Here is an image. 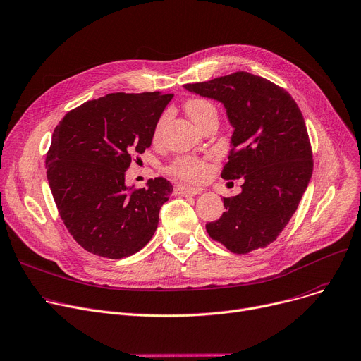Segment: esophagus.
<instances>
[{
    "instance_id": "1",
    "label": "esophagus",
    "mask_w": 361,
    "mask_h": 361,
    "mask_svg": "<svg viewBox=\"0 0 361 361\" xmlns=\"http://www.w3.org/2000/svg\"><path fill=\"white\" fill-rule=\"evenodd\" d=\"M175 190L178 195H185V197H194L202 192L201 188H192V186H185V185H178Z\"/></svg>"
}]
</instances>
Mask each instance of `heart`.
Segmentation results:
<instances>
[{"label": "heart", "mask_w": 361, "mask_h": 361, "mask_svg": "<svg viewBox=\"0 0 361 361\" xmlns=\"http://www.w3.org/2000/svg\"><path fill=\"white\" fill-rule=\"evenodd\" d=\"M185 111L189 115V118L192 119L197 125H201L209 116L217 115L216 106L204 97L189 99L185 103ZM164 123H166V115L160 116L154 125V130H153L154 140H159L161 137ZM167 172L179 180L194 183V182H201L207 176L208 164L205 163V160L195 156H180L169 164Z\"/></svg>", "instance_id": "obj_1"}]
</instances>
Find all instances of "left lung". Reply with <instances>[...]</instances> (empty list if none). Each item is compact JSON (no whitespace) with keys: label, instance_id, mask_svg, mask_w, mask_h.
Here are the masks:
<instances>
[{"label":"left lung","instance_id":"8db88e82","mask_svg":"<svg viewBox=\"0 0 361 361\" xmlns=\"http://www.w3.org/2000/svg\"><path fill=\"white\" fill-rule=\"evenodd\" d=\"M185 89L224 104L233 128L223 179H243L242 192L223 198L226 211L205 224L233 253L267 247L288 224L313 172L303 115L277 84L238 71Z\"/></svg>","mask_w":361,"mask_h":361}]
</instances>
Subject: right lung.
Masks as SVG:
<instances>
[{"instance_id": "1", "label": "right lung", "mask_w": 361, "mask_h": 361, "mask_svg": "<svg viewBox=\"0 0 361 361\" xmlns=\"http://www.w3.org/2000/svg\"><path fill=\"white\" fill-rule=\"evenodd\" d=\"M172 93H111L63 116L47 153L58 213L74 240L97 257L121 259L142 249L159 224L172 183L125 185L134 157L152 145L154 125Z\"/></svg>"}]
</instances>
